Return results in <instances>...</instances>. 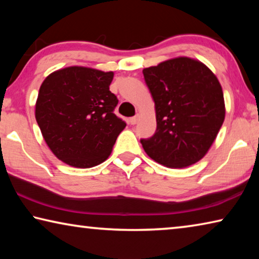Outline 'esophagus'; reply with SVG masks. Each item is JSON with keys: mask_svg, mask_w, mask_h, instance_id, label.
Returning a JSON list of instances; mask_svg holds the SVG:
<instances>
[{"mask_svg": "<svg viewBox=\"0 0 259 259\" xmlns=\"http://www.w3.org/2000/svg\"><path fill=\"white\" fill-rule=\"evenodd\" d=\"M138 119H139V116H138V115H136V116H133V117H130V119H129V122H130V124H136V123H137V121H138Z\"/></svg>", "mask_w": 259, "mask_h": 259, "instance_id": "1", "label": "esophagus"}]
</instances>
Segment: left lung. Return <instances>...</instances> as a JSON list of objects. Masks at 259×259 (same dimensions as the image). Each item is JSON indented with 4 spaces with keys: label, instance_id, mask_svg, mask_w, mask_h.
Segmentation results:
<instances>
[{
    "label": "left lung",
    "instance_id": "8db88e82",
    "mask_svg": "<svg viewBox=\"0 0 259 259\" xmlns=\"http://www.w3.org/2000/svg\"><path fill=\"white\" fill-rule=\"evenodd\" d=\"M155 103L156 131L140 139L147 155L169 168L202 159L225 119L224 95L217 77L198 60L179 57L145 68Z\"/></svg>",
    "mask_w": 259,
    "mask_h": 259
}]
</instances>
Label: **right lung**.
I'll return each mask as SVG.
<instances>
[{"mask_svg": "<svg viewBox=\"0 0 259 259\" xmlns=\"http://www.w3.org/2000/svg\"><path fill=\"white\" fill-rule=\"evenodd\" d=\"M113 72L67 67L50 74L40 88L35 117L52 153L72 166L91 168L111 154L126 123L114 114Z\"/></svg>", "mask_w": 259, "mask_h": 259, "instance_id": "1", "label": "right lung"}]
</instances>
